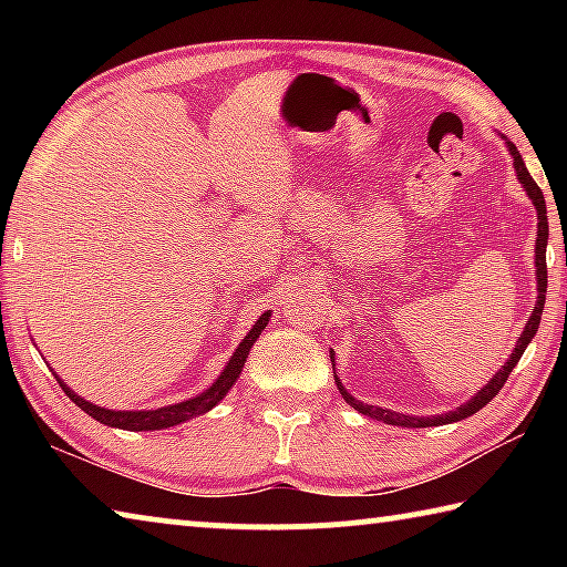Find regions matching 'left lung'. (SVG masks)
Wrapping results in <instances>:
<instances>
[{"instance_id": "left-lung-1", "label": "left lung", "mask_w": 567, "mask_h": 567, "mask_svg": "<svg viewBox=\"0 0 567 567\" xmlns=\"http://www.w3.org/2000/svg\"><path fill=\"white\" fill-rule=\"evenodd\" d=\"M503 137V134H501ZM505 140V147L507 152H511L513 157V167H515V177L517 182H520L527 199H530L535 213H537V237H535V280H537V300H535V310L530 318H527L525 328L520 332V338H517L515 342V350L511 352V358H507L505 364H501V370L495 372V375L487 380V385L480 388L473 398H470L467 402H463V405L455 408V410H447L443 412V415H405V412H395V410H388V408H378V405H368V402H360L358 398H352L348 388L342 385L338 372H334V385H338L340 395L344 398V402H348L350 408H354L358 412H362V415H368L372 420H382L388 422V425H400V427H435V425H447V422H457V420H465L470 415H475L477 410H483L487 402H491L497 392H501V388L505 385L507 375H511L513 368L517 364V360L523 358V352L527 344H530V340L535 338L537 332V324H540V315H543V305H545V287H548V265H545V247H548V207H545V197L540 187H537V182L530 177V172H527L525 162L520 157V152H517V147L513 145L511 140ZM334 352H330V360H332V370H334Z\"/></svg>"}]
</instances>
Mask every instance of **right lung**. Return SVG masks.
<instances>
[{
    "label": "right lung",
    "mask_w": 567,
    "mask_h": 567,
    "mask_svg": "<svg viewBox=\"0 0 567 567\" xmlns=\"http://www.w3.org/2000/svg\"><path fill=\"white\" fill-rule=\"evenodd\" d=\"M270 312L267 310L262 312L257 322L252 324V330L245 334V340L237 344V350L233 352V358L227 360L225 370L219 372V378L209 385L205 392H199V395L189 398V400H182L175 402V405H165V408H155V410H110V408H100L94 405V402L84 400L82 395H76V392L66 385V382L56 375L60 380V385L64 390V395L70 398L76 408H82L87 412L90 417H94L102 425H110V427H120V430H130V433H147V430H165V427H175L182 425V422H187L197 415H205V412L213 410L219 400H225V395L239 378V372H243L245 362H247V354L252 350V344L260 338L262 330L267 328V322H270Z\"/></svg>",
    "instance_id": "obj_1"
}]
</instances>
